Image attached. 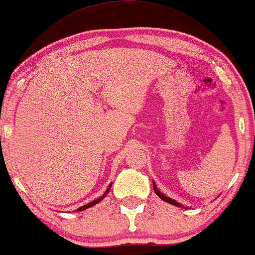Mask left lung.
Wrapping results in <instances>:
<instances>
[{"mask_svg": "<svg viewBox=\"0 0 255 255\" xmlns=\"http://www.w3.org/2000/svg\"><path fill=\"white\" fill-rule=\"evenodd\" d=\"M153 189H154V192H156V194H157L158 197H159L160 199H162V200H164V201H166V203H169V204H171V205H175V206H178V207H181V204H178L177 201L172 200V199H170V198L165 197V195H163L162 193H160L159 191H158V189H157V187H156V184H154V182H153ZM182 207H183V206H182Z\"/></svg>", "mask_w": 255, "mask_h": 255, "instance_id": "left-lung-1", "label": "left lung"}]
</instances>
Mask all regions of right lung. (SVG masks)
I'll list each match as a JSON object with an SVG mask.
<instances>
[{
  "label": "right lung",
  "instance_id": "add662e5",
  "mask_svg": "<svg viewBox=\"0 0 255 255\" xmlns=\"http://www.w3.org/2000/svg\"><path fill=\"white\" fill-rule=\"evenodd\" d=\"M109 191H110V186H109V188L107 189V191H105V193L103 195H102L101 198H98L97 200H93V201H91V203H89L87 205H85V206H81V207H79L78 209V211H84V210H86V209H89V207H91V206H93V205H96V204H98L99 201H102V199H103L104 197H107V194L108 193H109Z\"/></svg>",
  "mask_w": 255,
  "mask_h": 255
}]
</instances>
